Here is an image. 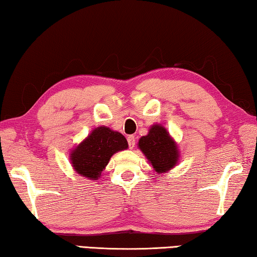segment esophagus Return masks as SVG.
<instances>
[{"label":"esophagus","instance_id":"esophagus-1","mask_svg":"<svg viewBox=\"0 0 257 257\" xmlns=\"http://www.w3.org/2000/svg\"><path fill=\"white\" fill-rule=\"evenodd\" d=\"M127 141H128V144H129V147H130V149H134L135 143H136V137L133 136V135H132V136H128Z\"/></svg>","mask_w":257,"mask_h":257}]
</instances>
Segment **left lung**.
<instances>
[{"label": "left lung", "mask_w": 257, "mask_h": 257, "mask_svg": "<svg viewBox=\"0 0 257 257\" xmlns=\"http://www.w3.org/2000/svg\"><path fill=\"white\" fill-rule=\"evenodd\" d=\"M137 145L158 175L169 172L179 163V147L162 124L151 125L149 134L139 138Z\"/></svg>", "instance_id": "left-lung-1"}]
</instances>
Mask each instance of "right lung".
<instances>
[{
  "label": "right lung",
  "mask_w": 257,
  "mask_h": 257,
  "mask_svg": "<svg viewBox=\"0 0 257 257\" xmlns=\"http://www.w3.org/2000/svg\"><path fill=\"white\" fill-rule=\"evenodd\" d=\"M127 149L128 142L122 134L106 125H99L73 147L69 158L78 175L89 180H97L112 155Z\"/></svg>",
  "instance_id": "add662e5"
}]
</instances>
